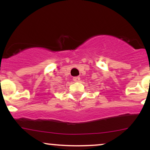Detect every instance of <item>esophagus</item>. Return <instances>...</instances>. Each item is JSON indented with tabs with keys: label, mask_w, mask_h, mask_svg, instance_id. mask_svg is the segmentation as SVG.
I'll use <instances>...</instances> for the list:
<instances>
[{
	"label": "esophagus",
	"mask_w": 150,
	"mask_h": 150,
	"mask_svg": "<svg viewBox=\"0 0 150 150\" xmlns=\"http://www.w3.org/2000/svg\"><path fill=\"white\" fill-rule=\"evenodd\" d=\"M80 77H73L74 82H79V81H80Z\"/></svg>",
	"instance_id": "obj_1"
}]
</instances>
